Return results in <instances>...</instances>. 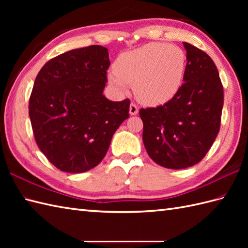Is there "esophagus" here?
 Returning <instances> with one entry per match:
<instances>
[{
    "label": "esophagus",
    "instance_id": "34e87169",
    "mask_svg": "<svg viewBox=\"0 0 248 248\" xmlns=\"http://www.w3.org/2000/svg\"><path fill=\"white\" fill-rule=\"evenodd\" d=\"M139 113V107L135 103L130 104V115H136Z\"/></svg>",
    "mask_w": 248,
    "mask_h": 248
}]
</instances>
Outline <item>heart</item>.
<instances>
[{
  "mask_svg": "<svg viewBox=\"0 0 248 248\" xmlns=\"http://www.w3.org/2000/svg\"><path fill=\"white\" fill-rule=\"evenodd\" d=\"M186 59L175 46L152 43L121 54L108 75V81L124 92L134 85L136 97L149 105H159L175 97L181 87Z\"/></svg>",
  "mask_w": 248,
  "mask_h": 248,
  "instance_id": "obj_1",
  "label": "heart"
}]
</instances>
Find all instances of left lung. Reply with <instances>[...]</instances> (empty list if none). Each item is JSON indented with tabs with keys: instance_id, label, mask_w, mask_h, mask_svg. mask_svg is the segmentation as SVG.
Here are the masks:
<instances>
[{
	"instance_id": "8db88e82",
	"label": "left lung",
	"mask_w": 248,
	"mask_h": 248,
	"mask_svg": "<svg viewBox=\"0 0 248 248\" xmlns=\"http://www.w3.org/2000/svg\"><path fill=\"white\" fill-rule=\"evenodd\" d=\"M186 66L180 89L163 105L140 109L143 141L156 164L171 170L202 161L219 132L224 89L217 68L205 52L183 43Z\"/></svg>"
}]
</instances>
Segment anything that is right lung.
<instances>
[{
	"label": "right lung",
	"mask_w": 248,
	"mask_h": 248,
	"mask_svg": "<svg viewBox=\"0 0 248 248\" xmlns=\"http://www.w3.org/2000/svg\"><path fill=\"white\" fill-rule=\"evenodd\" d=\"M108 49L93 45L46 62L34 82L29 115L41 152L62 171L92 170L108 152L115 131L129 117L130 100L103 96Z\"/></svg>",
	"instance_id": "obj_1"
}]
</instances>
